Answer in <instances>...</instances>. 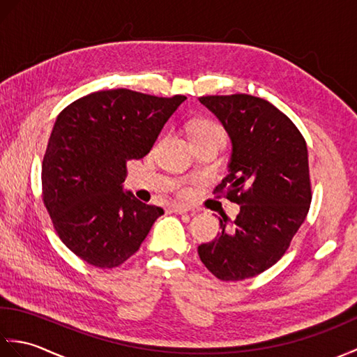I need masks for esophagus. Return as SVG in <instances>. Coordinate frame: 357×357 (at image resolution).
I'll return each mask as SVG.
<instances>
[{
  "label": "esophagus",
  "instance_id": "esophagus-1",
  "mask_svg": "<svg viewBox=\"0 0 357 357\" xmlns=\"http://www.w3.org/2000/svg\"><path fill=\"white\" fill-rule=\"evenodd\" d=\"M170 208H172L173 213H178V215H184V213H187L188 210H190L187 206H181V204H173Z\"/></svg>",
  "mask_w": 357,
  "mask_h": 357
}]
</instances>
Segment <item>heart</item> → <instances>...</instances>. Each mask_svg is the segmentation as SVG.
<instances>
[{
	"label": "heart",
	"mask_w": 357,
	"mask_h": 357,
	"mask_svg": "<svg viewBox=\"0 0 357 357\" xmlns=\"http://www.w3.org/2000/svg\"><path fill=\"white\" fill-rule=\"evenodd\" d=\"M207 136H218V138L225 139V133L221 126H218L213 121H198L192 128V139L207 138Z\"/></svg>",
	"instance_id": "heart-1"
}]
</instances>
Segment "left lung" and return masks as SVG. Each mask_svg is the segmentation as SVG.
Wrapping results in <instances>:
<instances>
[{"label":"left lung","mask_w":357,"mask_h":357,"mask_svg":"<svg viewBox=\"0 0 357 357\" xmlns=\"http://www.w3.org/2000/svg\"><path fill=\"white\" fill-rule=\"evenodd\" d=\"M229 133V174L215 188L241 204L231 227L201 244L202 264L221 280L253 278L275 265L305 221L310 187L308 150L290 118L262 98L245 93L201 96Z\"/></svg>","instance_id":"obj_1"}]
</instances>
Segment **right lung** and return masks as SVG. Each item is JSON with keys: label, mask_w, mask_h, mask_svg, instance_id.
<instances>
[{"label": "right lung", "mask_w": 357, "mask_h": 357, "mask_svg": "<svg viewBox=\"0 0 357 357\" xmlns=\"http://www.w3.org/2000/svg\"><path fill=\"white\" fill-rule=\"evenodd\" d=\"M185 100L101 90L58 115L43 159V201L59 238L82 261L118 267L164 215L124 192L126 162L149 153Z\"/></svg>", "instance_id": "obj_1"}]
</instances>
